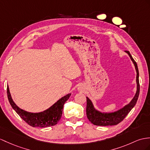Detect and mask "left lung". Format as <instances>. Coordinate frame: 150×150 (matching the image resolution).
<instances>
[{"label": "left lung", "instance_id": "left-lung-1", "mask_svg": "<svg viewBox=\"0 0 150 150\" xmlns=\"http://www.w3.org/2000/svg\"><path fill=\"white\" fill-rule=\"evenodd\" d=\"M127 53L129 54L131 60L133 62L135 65V68L137 72L136 82H137V92L134 97L132 98L130 103L126 105L120 110L111 113H103L97 111L94 108L93 105L88 98L86 97V116L89 121L93 123V125L98 126H108L115 125L123 121L129 112L132 110V109L135 106L139 95L140 85L139 81V71L137 63L134 60L129 51H125Z\"/></svg>", "mask_w": 150, "mask_h": 150}]
</instances>
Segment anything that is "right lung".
Masks as SVG:
<instances>
[{
	"label": "right lung",
	"instance_id": "obj_1",
	"mask_svg": "<svg viewBox=\"0 0 150 150\" xmlns=\"http://www.w3.org/2000/svg\"><path fill=\"white\" fill-rule=\"evenodd\" d=\"M7 93L9 103L14 110L25 122L33 127H47L55 125L61 118L65 103L69 99L71 95L69 93L61 98L52 106L45 111L41 112L33 113L25 111L17 106L11 96L9 86L7 87Z\"/></svg>",
	"mask_w": 150,
	"mask_h": 150
}]
</instances>
